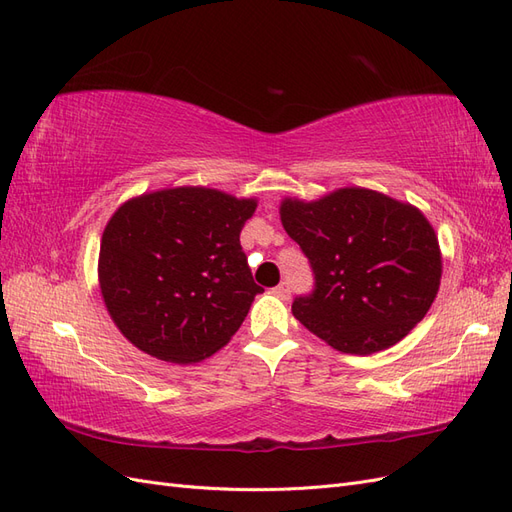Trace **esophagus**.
Wrapping results in <instances>:
<instances>
[{
    "label": "esophagus",
    "mask_w": 512,
    "mask_h": 512,
    "mask_svg": "<svg viewBox=\"0 0 512 512\" xmlns=\"http://www.w3.org/2000/svg\"><path fill=\"white\" fill-rule=\"evenodd\" d=\"M275 294H277V297H280V299H288L290 297V282H282L280 286H275Z\"/></svg>",
    "instance_id": "1"
}]
</instances>
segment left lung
Returning <instances> with one entry per match:
<instances>
[{
  "label": "left lung",
  "instance_id": "left-lung-1",
  "mask_svg": "<svg viewBox=\"0 0 512 512\" xmlns=\"http://www.w3.org/2000/svg\"><path fill=\"white\" fill-rule=\"evenodd\" d=\"M280 218L314 271L292 314L346 354L395 346L425 318L442 277L436 230L410 203L367 188L284 198Z\"/></svg>",
  "mask_w": 512,
  "mask_h": 512
}]
</instances>
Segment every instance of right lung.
<instances>
[{"label": "right lung", "mask_w": 512, "mask_h": 512, "mask_svg": "<svg viewBox=\"0 0 512 512\" xmlns=\"http://www.w3.org/2000/svg\"><path fill=\"white\" fill-rule=\"evenodd\" d=\"M256 207V198L181 185L134 196L111 215L98 282L130 344L190 365L230 342L262 292L239 241Z\"/></svg>", "instance_id": "1"}]
</instances>
